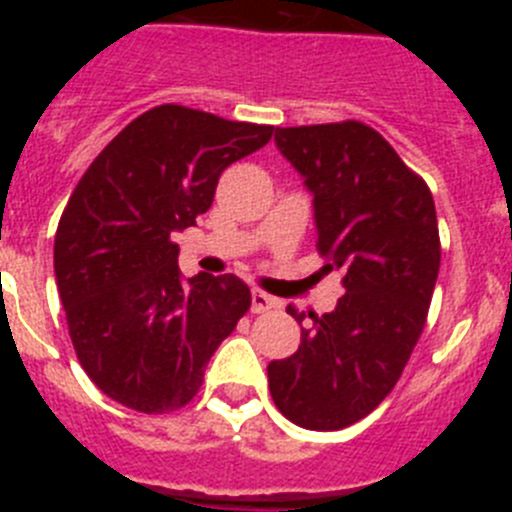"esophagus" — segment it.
I'll use <instances>...</instances> for the list:
<instances>
[{"label": "esophagus", "instance_id": "34e87169", "mask_svg": "<svg viewBox=\"0 0 512 512\" xmlns=\"http://www.w3.org/2000/svg\"><path fill=\"white\" fill-rule=\"evenodd\" d=\"M277 305H279V302L274 300V297L266 295V292H261V289H253V292H251V312H256V315L274 310Z\"/></svg>", "mask_w": 512, "mask_h": 512}]
</instances>
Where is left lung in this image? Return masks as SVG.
Listing matches in <instances>:
<instances>
[{"label": "left lung", "instance_id": "left-lung-1", "mask_svg": "<svg viewBox=\"0 0 512 512\" xmlns=\"http://www.w3.org/2000/svg\"><path fill=\"white\" fill-rule=\"evenodd\" d=\"M274 140L305 176L323 269L341 271L346 295L310 312L297 354L271 361V400L300 428L341 431L390 395L423 333L441 266L436 205L364 122L277 128Z\"/></svg>", "mask_w": 512, "mask_h": 512}]
</instances>
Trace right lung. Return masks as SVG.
Listing matches in <instances>:
<instances>
[{
	"label": "right lung",
	"instance_id": "1",
	"mask_svg": "<svg viewBox=\"0 0 512 512\" xmlns=\"http://www.w3.org/2000/svg\"><path fill=\"white\" fill-rule=\"evenodd\" d=\"M271 133L161 104L104 146L69 197L53 246L58 295L76 359L125 408L158 415L192 402L251 307L233 274L184 282L171 235L210 210L220 174Z\"/></svg>",
	"mask_w": 512,
	"mask_h": 512
}]
</instances>
